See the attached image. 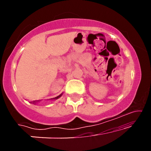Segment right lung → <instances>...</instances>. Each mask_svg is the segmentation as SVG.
Listing matches in <instances>:
<instances>
[{
    "label": "right lung",
    "mask_w": 151,
    "mask_h": 151,
    "mask_svg": "<svg viewBox=\"0 0 151 151\" xmlns=\"http://www.w3.org/2000/svg\"><path fill=\"white\" fill-rule=\"evenodd\" d=\"M61 96H62V94H60V96H57V97H55V98H51V100H57V99H58L60 97H61ZM40 102V101L39 100H36V101H34V102H33V103H34V104H35V103L36 102Z\"/></svg>",
    "instance_id": "right-lung-1"
}]
</instances>
